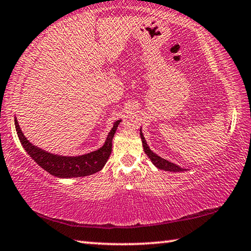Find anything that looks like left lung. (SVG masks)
Returning a JSON list of instances; mask_svg holds the SVG:
<instances>
[{"instance_id":"1","label":"left lung","mask_w":251,"mask_h":251,"mask_svg":"<svg viewBox=\"0 0 251 251\" xmlns=\"http://www.w3.org/2000/svg\"><path fill=\"white\" fill-rule=\"evenodd\" d=\"M141 138H142V142H143V147H144V151H145L146 155L150 157V159L151 160V163L155 165V166L158 168V169H163V171H166V172H185L187 171L186 168H181L178 166V165L172 163V161H169L165 158H161L160 156H158L157 154H155L154 151H151L150 146L147 145L146 143V139L144 137V135L142 133V129H141Z\"/></svg>"}]
</instances>
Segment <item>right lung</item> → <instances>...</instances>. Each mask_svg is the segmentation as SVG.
I'll return each mask as SVG.
<instances>
[{
	"instance_id": "1",
	"label": "right lung",
	"mask_w": 251,
	"mask_h": 251,
	"mask_svg": "<svg viewBox=\"0 0 251 251\" xmlns=\"http://www.w3.org/2000/svg\"><path fill=\"white\" fill-rule=\"evenodd\" d=\"M15 128L19 139L29 157L50 175L58 178H74L90 176L100 172L107 161L112 152V141L121 120L114 123L107 135L104 145L94 151L79 156H62L52 154L34 145L25 137L22 129L15 118Z\"/></svg>"
}]
</instances>
